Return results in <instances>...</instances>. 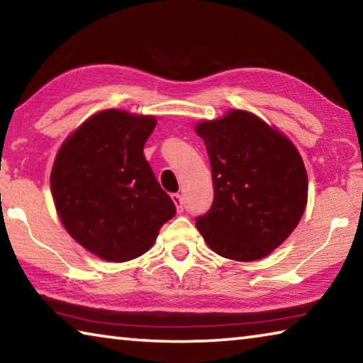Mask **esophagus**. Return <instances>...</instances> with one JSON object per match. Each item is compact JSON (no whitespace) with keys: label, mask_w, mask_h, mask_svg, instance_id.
Returning <instances> with one entry per match:
<instances>
[{"label":"esophagus","mask_w":363,"mask_h":363,"mask_svg":"<svg viewBox=\"0 0 363 363\" xmlns=\"http://www.w3.org/2000/svg\"><path fill=\"white\" fill-rule=\"evenodd\" d=\"M173 201H174V205H176V208H177V211L182 213V211H184L182 195H181V194H174V195H173Z\"/></svg>","instance_id":"34e87169"}]
</instances>
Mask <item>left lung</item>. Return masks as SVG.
I'll return each mask as SVG.
<instances>
[{
  "mask_svg": "<svg viewBox=\"0 0 363 363\" xmlns=\"http://www.w3.org/2000/svg\"><path fill=\"white\" fill-rule=\"evenodd\" d=\"M214 200L196 229L214 253L235 261L267 256L298 225L307 201L306 168L290 140L256 115L232 110L201 121Z\"/></svg>",
  "mask_w": 363,
  "mask_h": 363,
  "instance_id": "1",
  "label": "left lung"
}]
</instances>
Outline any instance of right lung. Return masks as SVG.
<instances>
[{
    "instance_id": "1",
    "label": "right lung",
    "mask_w": 363,
    "mask_h": 363,
    "mask_svg": "<svg viewBox=\"0 0 363 363\" xmlns=\"http://www.w3.org/2000/svg\"><path fill=\"white\" fill-rule=\"evenodd\" d=\"M155 125L153 116L104 110L65 140L54 162L51 192L60 220L106 261L144 255L176 214L144 157Z\"/></svg>"
}]
</instances>
